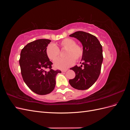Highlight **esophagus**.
Returning <instances> with one entry per match:
<instances>
[{
	"label": "esophagus",
	"mask_w": 130,
	"mask_h": 130,
	"mask_svg": "<svg viewBox=\"0 0 130 130\" xmlns=\"http://www.w3.org/2000/svg\"><path fill=\"white\" fill-rule=\"evenodd\" d=\"M67 70H68V69H64V70H61V72H66L67 71Z\"/></svg>",
	"instance_id": "34e87169"
}]
</instances>
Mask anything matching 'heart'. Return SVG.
Instances as JSON below:
<instances>
[{
    "instance_id": "1",
    "label": "heart",
    "mask_w": 130,
    "mask_h": 130,
    "mask_svg": "<svg viewBox=\"0 0 130 130\" xmlns=\"http://www.w3.org/2000/svg\"><path fill=\"white\" fill-rule=\"evenodd\" d=\"M60 50H66L65 53L66 58L55 62L54 67L58 69H66L72 66L74 60L78 61L83 55L81 47L76 44V42L73 39L68 38L61 41L57 47L52 44L47 46L45 50L47 57L53 62L56 61L59 57Z\"/></svg>"
}]
</instances>
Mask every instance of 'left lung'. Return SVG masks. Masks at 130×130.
I'll use <instances>...</instances> for the list:
<instances>
[{"label": "left lung", "instance_id": "left-lung-1", "mask_svg": "<svg viewBox=\"0 0 130 130\" xmlns=\"http://www.w3.org/2000/svg\"><path fill=\"white\" fill-rule=\"evenodd\" d=\"M79 40L83 46L82 65L70 68L75 73V77L69 80L74 88L85 90L95 83L101 72L103 61V48L98 38L93 35L84 31H76L69 35Z\"/></svg>", "mask_w": 130, "mask_h": 130}]
</instances>
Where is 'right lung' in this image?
Masks as SVG:
<instances>
[{
    "label": "right lung",
    "instance_id": "right-lung-1",
    "mask_svg": "<svg viewBox=\"0 0 130 130\" xmlns=\"http://www.w3.org/2000/svg\"><path fill=\"white\" fill-rule=\"evenodd\" d=\"M51 42L40 39L31 42L23 48L19 58L21 74L25 83L32 92L38 95L52 92L56 85L55 77L60 70H54L53 63L47 57L45 50ZM47 68L48 72L45 71Z\"/></svg>",
    "mask_w": 130,
    "mask_h": 130
}]
</instances>
